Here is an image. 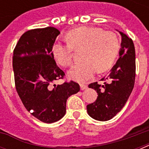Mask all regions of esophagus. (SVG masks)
<instances>
[{
  "label": "esophagus",
  "instance_id": "1",
  "mask_svg": "<svg viewBox=\"0 0 149 149\" xmlns=\"http://www.w3.org/2000/svg\"><path fill=\"white\" fill-rule=\"evenodd\" d=\"M86 88H87V86H86V85H84V84H80V90H81V91L86 90Z\"/></svg>",
  "mask_w": 149,
  "mask_h": 149
}]
</instances>
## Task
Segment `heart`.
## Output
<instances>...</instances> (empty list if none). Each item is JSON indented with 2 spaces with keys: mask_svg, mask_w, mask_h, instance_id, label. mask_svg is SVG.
Here are the masks:
<instances>
[{
  "mask_svg": "<svg viewBox=\"0 0 149 149\" xmlns=\"http://www.w3.org/2000/svg\"><path fill=\"white\" fill-rule=\"evenodd\" d=\"M67 42H56L52 47L55 60L62 66H68L72 62L73 49H84V63L73 65L68 76L79 83L88 81L100 72L108 70L114 63L120 49L118 36L112 31H104L100 28L79 27L67 32Z\"/></svg>",
  "mask_w": 149,
  "mask_h": 149,
  "instance_id": "b5f03b06",
  "label": "heart"
}]
</instances>
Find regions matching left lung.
<instances>
[{
    "instance_id": "left-lung-1",
    "label": "left lung",
    "mask_w": 149,
    "mask_h": 149,
    "mask_svg": "<svg viewBox=\"0 0 149 149\" xmlns=\"http://www.w3.org/2000/svg\"><path fill=\"white\" fill-rule=\"evenodd\" d=\"M121 36V48L119 58L111 69V72L102 80L89 85L97 91L98 97L95 102L86 106L87 113L95 120H111L120 112L129 98L134 88L135 79V50L132 38L119 31Z\"/></svg>"
}]
</instances>
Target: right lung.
<instances>
[{
    "instance_id": "obj_1",
    "label": "right lung",
    "mask_w": 149,
    "mask_h": 149,
    "mask_svg": "<svg viewBox=\"0 0 149 149\" xmlns=\"http://www.w3.org/2000/svg\"><path fill=\"white\" fill-rule=\"evenodd\" d=\"M59 34L54 27L29 30L21 36L13 52L17 94L31 115L48 124L65 115L67 99L80 90L74 81L52 86L65 76L52 53Z\"/></svg>"
}]
</instances>
